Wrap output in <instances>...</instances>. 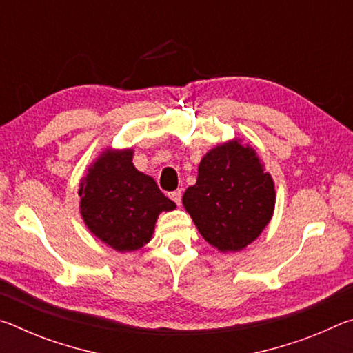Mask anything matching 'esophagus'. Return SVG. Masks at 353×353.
<instances>
[{"label":"esophagus","instance_id":"esophagus-1","mask_svg":"<svg viewBox=\"0 0 353 353\" xmlns=\"http://www.w3.org/2000/svg\"><path fill=\"white\" fill-rule=\"evenodd\" d=\"M170 198L176 202L177 205H181V201H182V191L181 190H174L170 193Z\"/></svg>","mask_w":353,"mask_h":353}]
</instances>
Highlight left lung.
Returning a JSON list of instances; mask_svg holds the SVG:
<instances>
[{
	"instance_id": "8db88e82",
	"label": "left lung",
	"mask_w": 353,
	"mask_h": 353,
	"mask_svg": "<svg viewBox=\"0 0 353 353\" xmlns=\"http://www.w3.org/2000/svg\"><path fill=\"white\" fill-rule=\"evenodd\" d=\"M182 204L208 244L238 252L270 224L276 190L256 152L236 139L202 157L198 181L185 191Z\"/></svg>"
}]
</instances>
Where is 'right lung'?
I'll return each instance as SVG.
<instances>
[{"label":"right lung","mask_w":353,"mask_h":353,"mask_svg":"<svg viewBox=\"0 0 353 353\" xmlns=\"http://www.w3.org/2000/svg\"><path fill=\"white\" fill-rule=\"evenodd\" d=\"M132 149H105L79 183V210L92 234L118 252L151 241L155 221L176 204L132 163Z\"/></svg>","instance_id":"right-lung-1"}]
</instances>
